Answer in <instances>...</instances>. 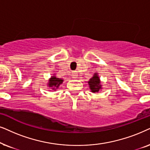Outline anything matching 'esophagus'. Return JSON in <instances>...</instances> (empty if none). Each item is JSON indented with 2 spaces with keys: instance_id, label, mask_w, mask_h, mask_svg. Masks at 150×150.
I'll return each instance as SVG.
<instances>
[{
  "instance_id": "esophagus-1",
  "label": "esophagus",
  "mask_w": 150,
  "mask_h": 150,
  "mask_svg": "<svg viewBox=\"0 0 150 150\" xmlns=\"http://www.w3.org/2000/svg\"><path fill=\"white\" fill-rule=\"evenodd\" d=\"M77 76H78V73H77V71L72 72V77H73V79H76Z\"/></svg>"
}]
</instances>
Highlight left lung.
<instances>
[{
	"label": "left lung",
	"instance_id": "8db88e82",
	"mask_svg": "<svg viewBox=\"0 0 150 150\" xmlns=\"http://www.w3.org/2000/svg\"><path fill=\"white\" fill-rule=\"evenodd\" d=\"M88 83L90 89L91 90V92L93 93H98V92L101 89V85L100 79L97 73L94 74L93 77L90 80L88 81Z\"/></svg>",
	"mask_w": 150,
	"mask_h": 150
}]
</instances>
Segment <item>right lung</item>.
<instances>
[{"label": "right lung", "mask_w": 150, "mask_h": 150, "mask_svg": "<svg viewBox=\"0 0 150 150\" xmlns=\"http://www.w3.org/2000/svg\"><path fill=\"white\" fill-rule=\"evenodd\" d=\"M63 79L57 78L56 76H52L49 79V83H48V86L49 88H52L53 90H56L58 88L59 85L63 82Z\"/></svg>", "instance_id": "add662e5"}]
</instances>
